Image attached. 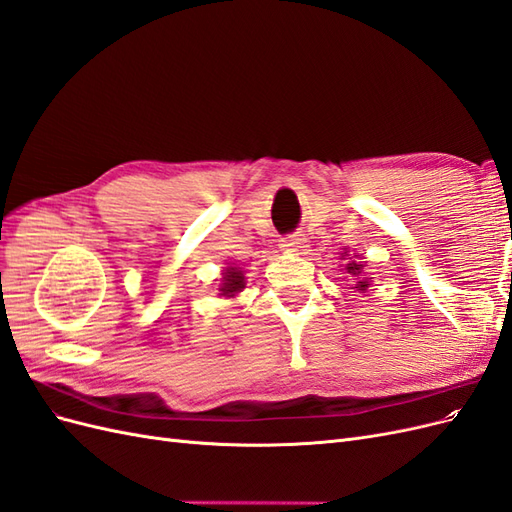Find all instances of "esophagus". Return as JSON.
Listing matches in <instances>:
<instances>
[{
	"instance_id": "obj_1",
	"label": "esophagus",
	"mask_w": 512,
	"mask_h": 512,
	"mask_svg": "<svg viewBox=\"0 0 512 512\" xmlns=\"http://www.w3.org/2000/svg\"><path fill=\"white\" fill-rule=\"evenodd\" d=\"M305 243L307 241L303 235H288L280 241V247L284 252H303V247H307Z\"/></svg>"
}]
</instances>
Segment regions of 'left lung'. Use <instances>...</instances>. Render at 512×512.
<instances>
[{
	"mask_svg": "<svg viewBox=\"0 0 512 512\" xmlns=\"http://www.w3.org/2000/svg\"><path fill=\"white\" fill-rule=\"evenodd\" d=\"M344 256H346V254H344ZM346 271L356 280V284H352V288H356L359 292H365V290L369 288L371 277H363V265H359V262H354V260L348 262Z\"/></svg>",
	"mask_w": 512,
	"mask_h": 512,
	"instance_id": "8db88e82",
	"label": "left lung"
}]
</instances>
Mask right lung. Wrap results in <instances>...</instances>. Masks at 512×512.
I'll use <instances>...</instances> for the list:
<instances>
[{"label": "right lung", "instance_id": "obj_1", "mask_svg": "<svg viewBox=\"0 0 512 512\" xmlns=\"http://www.w3.org/2000/svg\"><path fill=\"white\" fill-rule=\"evenodd\" d=\"M243 288H245L243 271L237 267H226L222 273V286H220L222 297H235V294L241 292Z\"/></svg>", "mask_w": 512, "mask_h": 512}]
</instances>
